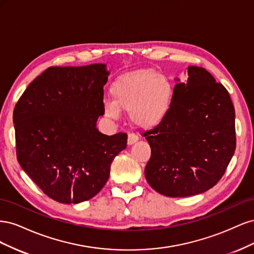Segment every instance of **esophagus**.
Here are the masks:
<instances>
[{"instance_id":"34e87169","label":"esophagus","mask_w":254,"mask_h":254,"mask_svg":"<svg viewBox=\"0 0 254 254\" xmlns=\"http://www.w3.org/2000/svg\"><path fill=\"white\" fill-rule=\"evenodd\" d=\"M137 140H139V137H137V135L136 134H134V133H129L128 134V140H127V143H128V145L130 146V145H132V144H134Z\"/></svg>"}]
</instances>
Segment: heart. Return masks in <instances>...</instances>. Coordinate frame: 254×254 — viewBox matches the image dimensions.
<instances>
[{
	"label": "heart",
	"mask_w": 254,
	"mask_h": 254,
	"mask_svg": "<svg viewBox=\"0 0 254 254\" xmlns=\"http://www.w3.org/2000/svg\"><path fill=\"white\" fill-rule=\"evenodd\" d=\"M112 102L104 103L107 117L117 120L121 111L129 113L130 122L140 129L162 124L171 111L175 88L167 76L155 68L144 67L121 75L110 88Z\"/></svg>",
	"instance_id": "obj_1"
}]
</instances>
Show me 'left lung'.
<instances>
[{
	"mask_svg": "<svg viewBox=\"0 0 254 254\" xmlns=\"http://www.w3.org/2000/svg\"><path fill=\"white\" fill-rule=\"evenodd\" d=\"M188 81L175 86L170 113L144 132L151 156L145 178L167 197L201 194L216 184L235 146V111L227 89L205 68L188 67Z\"/></svg>",
	"mask_w": 254,
	"mask_h": 254,
	"instance_id": "1",
	"label": "left lung"
}]
</instances>
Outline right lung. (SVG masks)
<instances>
[{"label":"right lung","instance_id":"add662e5","mask_svg":"<svg viewBox=\"0 0 254 254\" xmlns=\"http://www.w3.org/2000/svg\"><path fill=\"white\" fill-rule=\"evenodd\" d=\"M106 64L52 66L29 83L13 110L17 159L45 195L60 203L94 197L109 179L127 134L96 128L104 115Z\"/></svg>","mask_w":254,"mask_h":254}]
</instances>
